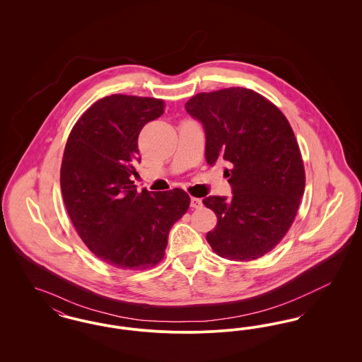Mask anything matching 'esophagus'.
I'll list each match as a JSON object with an SVG mask.
<instances>
[{
	"instance_id": "34e87169",
	"label": "esophagus",
	"mask_w": 362,
	"mask_h": 362,
	"mask_svg": "<svg viewBox=\"0 0 362 362\" xmlns=\"http://www.w3.org/2000/svg\"><path fill=\"white\" fill-rule=\"evenodd\" d=\"M189 205L191 207H194V209H199V207L202 206V201L199 199V198H191V201H189Z\"/></svg>"
}]
</instances>
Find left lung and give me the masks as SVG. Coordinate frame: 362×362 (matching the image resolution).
Returning <instances> with one entry per match:
<instances>
[{"instance_id":"1","label":"left lung","mask_w":362,"mask_h":362,"mask_svg":"<svg viewBox=\"0 0 362 362\" xmlns=\"http://www.w3.org/2000/svg\"><path fill=\"white\" fill-rule=\"evenodd\" d=\"M185 107L204 126L207 164L228 163L232 187L230 198L202 201L217 216L207 243L229 260L263 257L291 228L305 187L289 122L266 98L240 86L198 93Z\"/></svg>"}]
</instances>
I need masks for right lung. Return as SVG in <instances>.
Masks as SVG:
<instances>
[{
	"instance_id": "right-lung-1",
	"label": "right lung",
	"mask_w": 362,
	"mask_h": 362,
	"mask_svg": "<svg viewBox=\"0 0 362 362\" xmlns=\"http://www.w3.org/2000/svg\"><path fill=\"white\" fill-rule=\"evenodd\" d=\"M164 112L153 98L111 95L92 104L70 132L61 191L86 247L105 263L144 270L164 258L170 229L189 206L182 189L137 191L138 136Z\"/></svg>"
}]
</instances>
